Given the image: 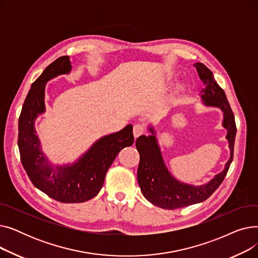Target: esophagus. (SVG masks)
<instances>
[{
  "label": "esophagus",
  "instance_id": "34e87169",
  "mask_svg": "<svg viewBox=\"0 0 258 258\" xmlns=\"http://www.w3.org/2000/svg\"><path fill=\"white\" fill-rule=\"evenodd\" d=\"M145 132V128L143 125L141 124H136L134 125V130H133V133H134V136L135 138H138L139 136H141V135H143Z\"/></svg>",
  "mask_w": 258,
  "mask_h": 258
}]
</instances>
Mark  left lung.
Listing matches in <instances>:
<instances>
[{"mask_svg":"<svg viewBox=\"0 0 258 258\" xmlns=\"http://www.w3.org/2000/svg\"><path fill=\"white\" fill-rule=\"evenodd\" d=\"M194 66L197 68L199 76L205 85V89L202 90L203 101L207 105L218 106L224 112L223 125L228 132L227 139L231 155L226 163L225 169L216 174L209 183L202 186L181 183L172 177L164 165L154 135L155 132L151 127L152 136L146 137L142 135L136 140V147L140 155L137 178L144 198L155 206L163 209L173 210L183 208L207 200L224 181L233 160L236 124L226 94L215 81L212 72L204 63L196 62Z\"/></svg>","mask_w":258,"mask_h":258,"instance_id":"1","label":"left lung"}]
</instances>
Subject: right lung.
<instances>
[{
  "label": "right lung",
  "mask_w": 258,
  "mask_h": 258,
  "mask_svg": "<svg viewBox=\"0 0 258 258\" xmlns=\"http://www.w3.org/2000/svg\"><path fill=\"white\" fill-rule=\"evenodd\" d=\"M71 71L69 56L50 63L31 86L19 119V150L24 169L32 184L61 203H83L97 196L118 153L134 143L133 125L99 139L75 164L53 168L39 148L34 119L45 112L46 81Z\"/></svg>",
  "instance_id": "obj_1"
}]
</instances>
